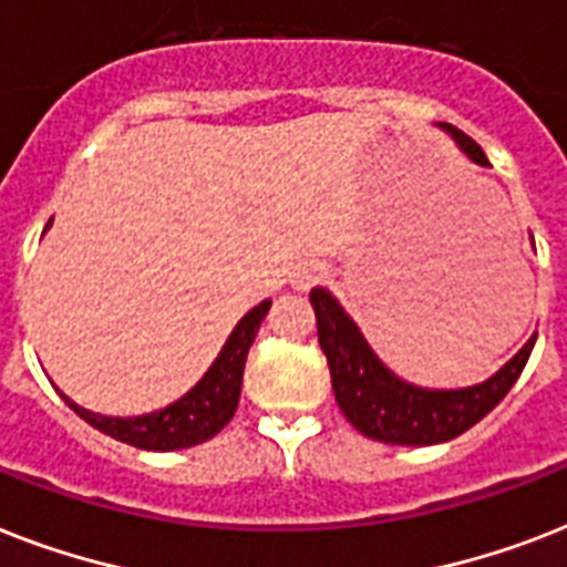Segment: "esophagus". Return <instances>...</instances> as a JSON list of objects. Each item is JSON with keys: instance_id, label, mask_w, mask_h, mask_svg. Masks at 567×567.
I'll return each mask as SVG.
<instances>
[{"instance_id": "34e87169", "label": "esophagus", "mask_w": 567, "mask_h": 567, "mask_svg": "<svg viewBox=\"0 0 567 567\" xmlns=\"http://www.w3.org/2000/svg\"><path fill=\"white\" fill-rule=\"evenodd\" d=\"M323 276H327V267L320 261H302L291 270V285L297 291H309L311 285H318Z\"/></svg>"}]
</instances>
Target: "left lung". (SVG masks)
Masks as SVG:
<instances>
[{"label": "left lung", "mask_w": 567, "mask_h": 567, "mask_svg": "<svg viewBox=\"0 0 567 567\" xmlns=\"http://www.w3.org/2000/svg\"><path fill=\"white\" fill-rule=\"evenodd\" d=\"M441 128L456 141L471 162L480 167L488 164L480 144H474L471 137L444 123ZM309 300L318 318V341L320 350L327 353L338 409L362 435L385 444L426 447L471 430L509 394L536 344L533 336L501 371L476 385L421 388L382 364V359L364 341L362 329L355 327V320L327 288H311Z\"/></svg>", "instance_id": "1"}]
</instances>
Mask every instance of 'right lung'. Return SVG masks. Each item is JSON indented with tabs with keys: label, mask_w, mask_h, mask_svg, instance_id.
I'll return each mask as SVG.
<instances>
[{
	"label": "right lung",
	"mask_w": 567,
	"mask_h": 567,
	"mask_svg": "<svg viewBox=\"0 0 567 567\" xmlns=\"http://www.w3.org/2000/svg\"><path fill=\"white\" fill-rule=\"evenodd\" d=\"M267 311H270V300L249 309L238 320V327L231 329V336L226 338V344L212 362V368L203 373V379L190 388L188 394H182L176 403L164 405L158 412L137 414V417H111V414L82 409L66 394L61 396L82 421L91 423L93 430L105 432L111 439L132 444V447L164 453V450H185L203 444V441L214 439L238 409L244 364H247L249 347L256 341V332Z\"/></svg>",
	"instance_id": "add662e5"
}]
</instances>
